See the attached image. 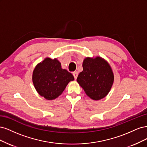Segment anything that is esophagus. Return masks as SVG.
<instances>
[{"mask_svg":"<svg viewBox=\"0 0 147 147\" xmlns=\"http://www.w3.org/2000/svg\"><path fill=\"white\" fill-rule=\"evenodd\" d=\"M73 75H74V78L76 80L77 77H78V72H74L73 73Z\"/></svg>","mask_w":147,"mask_h":147,"instance_id":"34e87169","label":"esophagus"}]
</instances>
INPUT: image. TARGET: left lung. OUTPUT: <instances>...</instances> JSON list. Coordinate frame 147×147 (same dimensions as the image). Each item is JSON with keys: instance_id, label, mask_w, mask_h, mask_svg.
<instances>
[{"instance_id": "8db88e82", "label": "left lung", "mask_w": 147, "mask_h": 147, "mask_svg": "<svg viewBox=\"0 0 147 147\" xmlns=\"http://www.w3.org/2000/svg\"><path fill=\"white\" fill-rule=\"evenodd\" d=\"M83 70L77 81L91 99L98 100L104 98L111 90L114 75L110 64L97 56L86 57L83 62Z\"/></svg>"}]
</instances>
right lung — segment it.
Returning <instances> with one entry per match:
<instances>
[{
    "instance_id": "add662e5",
    "label": "right lung",
    "mask_w": 147,
    "mask_h": 147,
    "mask_svg": "<svg viewBox=\"0 0 147 147\" xmlns=\"http://www.w3.org/2000/svg\"><path fill=\"white\" fill-rule=\"evenodd\" d=\"M73 75L61 68L57 59L47 57L35 67L32 74V82L38 94L47 100L59 96L70 81Z\"/></svg>"
}]
</instances>
